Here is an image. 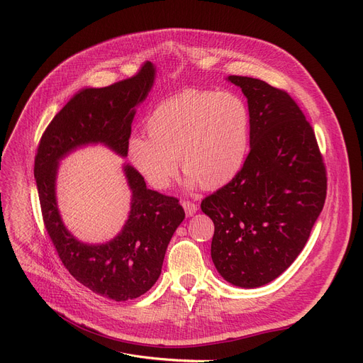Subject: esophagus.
Here are the masks:
<instances>
[{"label": "esophagus", "mask_w": 363, "mask_h": 363, "mask_svg": "<svg viewBox=\"0 0 363 363\" xmlns=\"http://www.w3.org/2000/svg\"><path fill=\"white\" fill-rule=\"evenodd\" d=\"M182 207H184L186 216H193L199 211V206L196 203H193V201H188V200L182 201Z\"/></svg>", "instance_id": "obj_1"}]
</instances>
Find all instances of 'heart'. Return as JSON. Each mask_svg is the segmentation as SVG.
<instances>
[{"instance_id":"obj_1","label":"heart","mask_w":363,"mask_h":363,"mask_svg":"<svg viewBox=\"0 0 363 363\" xmlns=\"http://www.w3.org/2000/svg\"><path fill=\"white\" fill-rule=\"evenodd\" d=\"M147 137L132 135L128 159L155 189L163 191L178 172L186 185L216 189L242 169L250 145V113L231 91L185 89L160 101L145 121Z\"/></svg>"}]
</instances>
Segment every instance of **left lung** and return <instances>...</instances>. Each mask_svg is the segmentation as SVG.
<instances>
[{"mask_svg":"<svg viewBox=\"0 0 363 363\" xmlns=\"http://www.w3.org/2000/svg\"><path fill=\"white\" fill-rule=\"evenodd\" d=\"M250 113V152L240 174L201 201L215 223L212 260L235 287L278 278L306 245L327 196L315 132L290 95L249 76H228Z\"/></svg>","mask_w":363,"mask_h":363,"instance_id":"1","label":"left lung"}]
</instances>
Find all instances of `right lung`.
Wrapping results in <instances>:
<instances>
[{"label":"right lung","mask_w":363,"mask_h":363,"mask_svg":"<svg viewBox=\"0 0 363 363\" xmlns=\"http://www.w3.org/2000/svg\"><path fill=\"white\" fill-rule=\"evenodd\" d=\"M156 67L145 63L129 79L84 88L55 114L35 156V181L47 233L70 275L103 297L126 301L147 293L160 277L167 244L185 218L178 199L148 189L135 167L123 164L130 211L122 231L103 244L76 238L63 223L55 182L60 160L89 144H103L126 157L135 108L155 84Z\"/></svg>","instance_id":"add662e5"}]
</instances>
